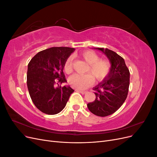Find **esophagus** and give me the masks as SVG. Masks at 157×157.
I'll return each instance as SVG.
<instances>
[{"mask_svg":"<svg viewBox=\"0 0 157 157\" xmlns=\"http://www.w3.org/2000/svg\"><path fill=\"white\" fill-rule=\"evenodd\" d=\"M77 91L78 92H79L80 93H81L82 94H86V91H84V90H77Z\"/></svg>","mask_w":157,"mask_h":157,"instance_id":"obj_1","label":"esophagus"}]
</instances>
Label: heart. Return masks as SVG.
Listing matches in <instances>:
<instances>
[{
	"label": "heart",
	"instance_id": "heart-1",
	"mask_svg": "<svg viewBox=\"0 0 157 157\" xmlns=\"http://www.w3.org/2000/svg\"><path fill=\"white\" fill-rule=\"evenodd\" d=\"M80 56L88 64L85 75L74 74L69 78V83L71 87L76 89H85L92 85L94 78L98 81L105 78L111 69V63L107 59H99V55L92 50H85L80 54ZM64 70L67 73L73 71V58L71 56L66 59L64 63Z\"/></svg>",
	"mask_w": 157,
	"mask_h": 157
}]
</instances>
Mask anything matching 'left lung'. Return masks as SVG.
I'll return each mask as SVG.
<instances>
[{
    "label": "left lung",
    "instance_id": "8db88e82",
    "mask_svg": "<svg viewBox=\"0 0 157 157\" xmlns=\"http://www.w3.org/2000/svg\"><path fill=\"white\" fill-rule=\"evenodd\" d=\"M105 54L111 65L107 77L93 88L96 99L87 104L90 111L99 117L114 113L124 103L130 84V71L124 59L107 48H94Z\"/></svg>",
    "mask_w": 157,
    "mask_h": 157
}]
</instances>
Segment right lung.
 <instances>
[{
  "label": "right lung",
  "mask_w": 157,
  "mask_h": 157,
  "mask_svg": "<svg viewBox=\"0 0 157 157\" xmlns=\"http://www.w3.org/2000/svg\"><path fill=\"white\" fill-rule=\"evenodd\" d=\"M75 50L69 47H52L37 53L28 64V90L33 103L42 113H59L75 91L68 85L59 86L67 82L63 73L64 63Z\"/></svg>",
  "instance_id": "obj_1"
}]
</instances>
